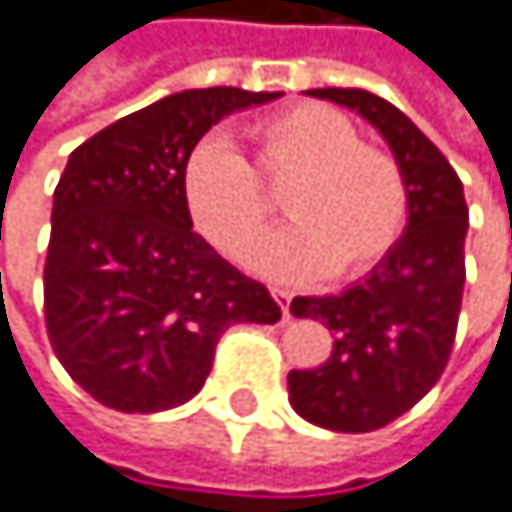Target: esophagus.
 I'll use <instances>...</instances> for the list:
<instances>
[{
	"mask_svg": "<svg viewBox=\"0 0 512 512\" xmlns=\"http://www.w3.org/2000/svg\"><path fill=\"white\" fill-rule=\"evenodd\" d=\"M274 293V299H277V306H280V312H283V318H290V302H293V293H286V290H270Z\"/></svg>",
	"mask_w": 512,
	"mask_h": 512,
	"instance_id": "34e87169",
	"label": "esophagus"
}]
</instances>
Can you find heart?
I'll return each instance as SVG.
<instances>
[{"instance_id": "1", "label": "heart", "mask_w": 512, "mask_h": 512, "mask_svg": "<svg viewBox=\"0 0 512 512\" xmlns=\"http://www.w3.org/2000/svg\"><path fill=\"white\" fill-rule=\"evenodd\" d=\"M258 175L283 192L296 226L258 254L267 274L306 280L328 270L334 280L369 274L408 226V181L379 146L325 104H293L248 130ZM226 139L206 136L187 152L181 197L194 229L219 254L245 261L274 219V200Z\"/></svg>"}]
</instances>
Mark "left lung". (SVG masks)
Returning <instances> with one entry per match:
<instances>
[{
	"mask_svg": "<svg viewBox=\"0 0 512 512\" xmlns=\"http://www.w3.org/2000/svg\"><path fill=\"white\" fill-rule=\"evenodd\" d=\"M353 107L392 146L408 181V229L398 245L337 296H296L293 315L334 331L328 360L293 369L290 401L309 424L369 433L411 411L449 363L456 344L468 206L446 155L385 98L363 88H312Z\"/></svg>",
	"mask_w": 512,
	"mask_h": 512,
	"instance_id": "1",
	"label": "left lung"
}]
</instances>
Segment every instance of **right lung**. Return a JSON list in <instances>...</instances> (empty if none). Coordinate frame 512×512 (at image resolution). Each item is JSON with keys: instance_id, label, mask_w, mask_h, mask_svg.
<instances>
[{"instance_id": "right-lung-1", "label": "right lung", "mask_w": 512, "mask_h": 512, "mask_svg": "<svg viewBox=\"0 0 512 512\" xmlns=\"http://www.w3.org/2000/svg\"><path fill=\"white\" fill-rule=\"evenodd\" d=\"M280 95L194 88L120 117L69 155L53 191L44 321L66 373L104 408L152 414L194 398L232 325L280 306L194 232L181 168L238 107Z\"/></svg>"}]
</instances>
